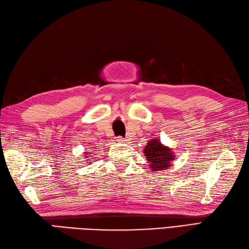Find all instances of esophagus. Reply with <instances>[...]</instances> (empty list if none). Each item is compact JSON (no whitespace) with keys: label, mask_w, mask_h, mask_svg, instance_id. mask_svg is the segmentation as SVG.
<instances>
[{"label":"esophagus","mask_w":249,"mask_h":249,"mask_svg":"<svg viewBox=\"0 0 249 249\" xmlns=\"http://www.w3.org/2000/svg\"><path fill=\"white\" fill-rule=\"evenodd\" d=\"M117 141H118L119 142H126V138H124L123 136H118V137H117Z\"/></svg>","instance_id":"esophagus-1"}]
</instances>
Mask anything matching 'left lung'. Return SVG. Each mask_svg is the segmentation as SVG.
Here are the masks:
<instances>
[{"label": "left lung", "instance_id": "left-lung-1", "mask_svg": "<svg viewBox=\"0 0 249 249\" xmlns=\"http://www.w3.org/2000/svg\"><path fill=\"white\" fill-rule=\"evenodd\" d=\"M172 154L170 149L163 147L157 139L150 141L144 149V155L147 156V160L150 162L149 166L155 171L170 166V161L174 159V155Z\"/></svg>", "mask_w": 249, "mask_h": 249}]
</instances>
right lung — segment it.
<instances>
[{
	"instance_id": "add662e5",
	"label": "right lung",
	"mask_w": 249,
	"mask_h": 249,
	"mask_svg": "<svg viewBox=\"0 0 249 249\" xmlns=\"http://www.w3.org/2000/svg\"><path fill=\"white\" fill-rule=\"evenodd\" d=\"M88 153H89V152H88Z\"/></svg>"
}]
</instances>
